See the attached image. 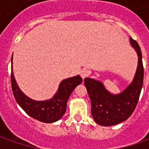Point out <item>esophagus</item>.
Returning <instances> with one entry per match:
<instances>
[{
	"instance_id": "34e87169",
	"label": "esophagus",
	"mask_w": 149,
	"mask_h": 149,
	"mask_svg": "<svg viewBox=\"0 0 149 149\" xmlns=\"http://www.w3.org/2000/svg\"><path fill=\"white\" fill-rule=\"evenodd\" d=\"M89 74H90V71H89V70H87V69H84V70H82V71L80 72V75H81V77L83 78V79L88 77Z\"/></svg>"
}]
</instances>
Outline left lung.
Wrapping results in <instances>:
<instances>
[{
    "label": "left lung",
    "mask_w": 149,
    "mask_h": 149,
    "mask_svg": "<svg viewBox=\"0 0 149 149\" xmlns=\"http://www.w3.org/2000/svg\"><path fill=\"white\" fill-rule=\"evenodd\" d=\"M130 44L139 57L138 67L132 83L118 95H113L99 80L84 79L91 101V113L95 121L102 126H112L128 119L134 111L143 83V66L141 49L137 41L130 37Z\"/></svg>",
    "instance_id": "8db88e82"
}]
</instances>
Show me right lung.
<instances>
[{"label":"right lung","mask_w":149,"mask_h":149,"mask_svg":"<svg viewBox=\"0 0 149 149\" xmlns=\"http://www.w3.org/2000/svg\"><path fill=\"white\" fill-rule=\"evenodd\" d=\"M12 65V58H11ZM11 88L15 101L28 115L43 123H54L60 119L66 111V104L75 87L82 83L79 75L61 81L54 96L49 100L36 101L27 97L18 87L11 65Z\"/></svg>","instance_id":"1"}]
</instances>
